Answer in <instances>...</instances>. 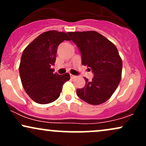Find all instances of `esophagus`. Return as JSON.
<instances>
[{
	"label": "esophagus",
	"instance_id": "obj_1",
	"mask_svg": "<svg viewBox=\"0 0 146 146\" xmlns=\"http://www.w3.org/2000/svg\"><path fill=\"white\" fill-rule=\"evenodd\" d=\"M70 76H71V79H74L75 77H76V76H75V75H72V74H70Z\"/></svg>",
	"mask_w": 146,
	"mask_h": 146
}]
</instances>
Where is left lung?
Segmentation results:
<instances>
[{"label":"left lung","instance_id":"8db88e82","mask_svg":"<svg viewBox=\"0 0 146 146\" xmlns=\"http://www.w3.org/2000/svg\"><path fill=\"white\" fill-rule=\"evenodd\" d=\"M67 33L81 52L82 65L89 67L94 73L92 81L84 78L86 84L77 89V95L90 104L104 103L121 81L122 60L118 50L113 42L97 31Z\"/></svg>","mask_w":146,"mask_h":146}]
</instances>
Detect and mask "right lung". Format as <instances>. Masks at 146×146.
Returning <instances> with one entry per match:
<instances>
[{
    "mask_svg": "<svg viewBox=\"0 0 146 146\" xmlns=\"http://www.w3.org/2000/svg\"><path fill=\"white\" fill-rule=\"evenodd\" d=\"M64 40H70L66 33L56 30L41 33L25 48L19 66L22 84L35 102L46 104L60 97L63 84L70 75L53 73L51 68L56 59L58 46Z\"/></svg>",
    "mask_w": 146,
    "mask_h": 146,
    "instance_id": "obj_1",
    "label": "right lung"
}]
</instances>
